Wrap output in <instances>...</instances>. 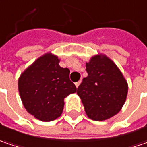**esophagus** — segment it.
Returning <instances> with one entry per match:
<instances>
[{"mask_svg": "<svg viewBox=\"0 0 147 147\" xmlns=\"http://www.w3.org/2000/svg\"><path fill=\"white\" fill-rule=\"evenodd\" d=\"M80 84H81V81H79V82H77L75 83V85H76V87H78V86H80Z\"/></svg>", "mask_w": 147, "mask_h": 147, "instance_id": "1", "label": "esophagus"}]
</instances>
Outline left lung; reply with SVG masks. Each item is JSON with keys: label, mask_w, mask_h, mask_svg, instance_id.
I'll return each instance as SVG.
<instances>
[{"label": "left lung", "mask_w": 147, "mask_h": 147, "mask_svg": "<svg viewBox=\"0 0 147 147\" xmlns=\"http://www.w3.org/2000/svg\"><path fill=\"white\" fill-rule=\"evenodd\" d=\"M88 76L77 88L87 117L101 121L114 117L125 104L128 85L117 65L105 55L92 56L86 64Z\"/></svg>", "instance_id": "8db88e82"}]
</instances>
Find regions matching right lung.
<instances>
[{"label": "right lung", "mask_w": 147, "mask_h": 147, "mask_svg": "<svg viewBox=\"0 0 147 147\" xmlns=\"http://www.w3.org/2000/svg\"><path fill=\"white\" fill-rule=\"evenodd\" d=\"M59 62L57 56L47 53L26 68L18 80L24 107L41 121H51L60 117L64 99L76 92L69 78L70 70L61 67Z\"/></svg>", "instance_id": "obj_1"}]
</instances>
